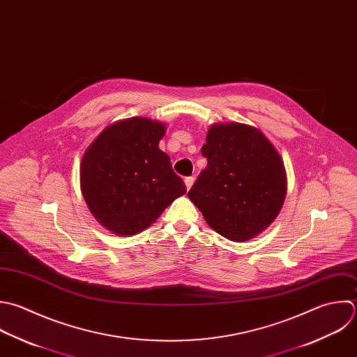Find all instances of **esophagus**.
I'll return each instance as SVG.
<instances>
[{"mask_svg":"<svg viewBox=\"0 0 357 357\" xmlns=\"http://www.w3.org/2000/svg\"><path fill=\"white\" fill-rule=\"evenodd\" d=\"M193 183H195V178H193V176H188V178H185V185H186V188H188V189H190V188L193 186Z\"/></svg>","mask_w":357,"mask_h":357,"instance_id":"esophagus-1","label":"esophagus"}]
</instances>
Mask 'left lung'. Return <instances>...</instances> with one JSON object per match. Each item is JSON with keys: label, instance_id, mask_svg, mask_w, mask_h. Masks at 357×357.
Returning a JSON list of instances; mask_svg holds the SVG:
<instances>
[{"label": "left lung", "instance_id": "obj_1", "mask_svg": "<svg viewBox=\"0 0 357 357\" xmlns=\"http://www.w3.org/2000/svg\"><path fill=\"white\" fill-rule=\"evenodd\" d=\"M202 154L207 167L188 196L207 224L234 242L261 234L287 196V172L275 147L253 126L215 123Z\"/></svg>", "mask_w": 357, "mask_h": 357}]
</instances>
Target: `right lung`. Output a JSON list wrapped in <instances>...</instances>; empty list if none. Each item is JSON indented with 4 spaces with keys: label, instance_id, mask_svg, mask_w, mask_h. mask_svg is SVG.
Returning a JSON list of instances; mask_svg holds the SVG:
<instances>
[{
    "label": "right lung",
    "instance_id": "1",
    "mask_svg": "<svg viewBox=\"0 0 357 357\" xmlns=\"http://www.w3.org/2000/svg\"><path fill=\"white\" fill-rule=\"evenodd\" d=\"M164 135V123L135 116L107 126L83 154L82 195L108 231L139 234L186 193L169 157L158 147Z\"/></svg>",
    "mask_w": 357,
    "mask_h": 357
}]
</instances>
